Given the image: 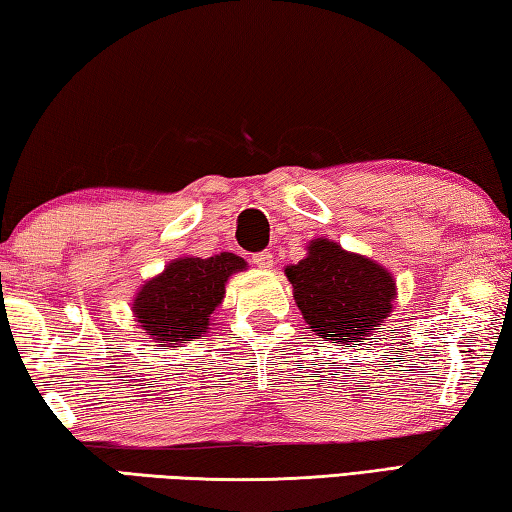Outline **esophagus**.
<instances>
[{"instance_id": "34e87169", "label": "esophagus", "mask_w": 512, "mask_h": 512, "mask_svg": "<svg viewBox=\"0 0 512 512\" xmlns=\"http://www.w3.org/2000/svg\"><path fill=\"white\" fill-rule=\"evenodd\" d=\"M251 263H254L256 267H261V270H272V267H274V256L270 254V251H261V254L251 256Z\"/></svg>"}]
</instances>
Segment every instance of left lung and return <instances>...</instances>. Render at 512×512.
Listing matches in <instances>:
<instances>
[{"label":"left lung","mask_w":512,"mask_h":512,"mask_svg":"<svg viewBox=\"0 0 512 512\" xmlns=\"http://www.w3.org/2000/svg\"><path fill=\"white\" fill-rule=\"evenodd\" d=\"M286 276L308 326L338 345L372 340L397 297L395 279L383 265L329 238L311 240L308 256L288 265Z\"/></svg>","instance_id":"obj_1"}]
</instances>
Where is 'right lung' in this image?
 <instances>
[{
	"label": "right lung",
	"mask_w": 512,
	"mask_h": 512,
	"mask_svg": "<svg viewBox=\"0 0 512 512\" xmlns=\"http://www.w3.org/2000/svg\"><path fill=\"white\" fill-rule=\"evenodd\" d=\"M247 270L245 258L229 251L195 258L183 256L145 281L133 299V317L142 331L163 347L206 333L215 308L224 299L231 274Z\"/></svg>",
	"instance_id": "1"
}]
</instances>
